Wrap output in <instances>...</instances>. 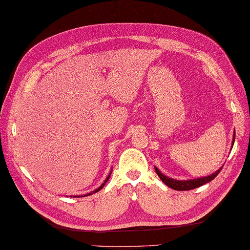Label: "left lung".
<instances>
[{
    "label": "left lung",
    "instance_id": "left-lung-1",
    "mask_svg": "<svg viewBox=\"0 0 250 250\" xmlns=\"http://www.w3.org/2000/svg\"><path fill=\"white\" fill-rule=\"evenodd\" d=\"M234 138H235V133H233V139H232V146L234 144ZM223 169V167H221L219 170L215 171L214 173H212L211 175L205 176V177H200V178H195V180H188V181H177V180H173V178H170L168 176L164 175L161 171H159L156 167H155V171L157 175L159 176V178L167 185L168 187L177 190V191H185V190H191V189H195L203 186V185L207 184L209 182H211L212 180H214V177L220 173L221 170Z\"/></svg>",
    "mask_w": 250,
    "mask_h": 250
}]
</instances>
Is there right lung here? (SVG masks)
<instances>
[{
    "label": "right lung",
    "mask_w": 250,
    "mask_h": 250,
    "mask_svg": "<svg viewBox=\"0 0 250 250\" xmlns=\"http://www.w3.org/2000/svg\"><path fill=\"white\" fill-rule=\"evenodd\" d=\"M110 176H111V172H110V174H108V175H107V177H106V180H105V181H104V183H102V185H101V186H100L99 188H97V189H96V190L92 191V192H91V193H87V194H84V195H83V196H87V195H91V194H94V193H96V192H98L99 190H101L102 188H104V185L106 184V182L108 181V178H110ZM70 196H72V195H70ZM81 196H82V195H81ZM74 197H78V195H77V196H76V195H74Z\"/></svg>",
    "instance_id": "right-lung-1"
}]
</instances>
